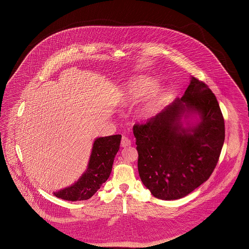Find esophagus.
I'll use <instances>...</instances> for the list:
<instances>
[{"label":"esophagus","instance_id":"1","mask_svg":"<svg viewBox=\"0 0 249 249\" xmlns=\"http://www.w3.org/2000/svg\"><path fill=\"white\" fill-rule=\"evenodd\" d=\"M130 143H131V142H130V140L128 137L122 136V139H121V146H122V147L129 146V145H130Z\"/></svg>","mask_w":249,"mask_h":249}]
</instances>
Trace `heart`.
Masks as SVG:
<instances>
[{"label":"heart","mask_w":249,"mask_h":249,"mask_svg":"<svg viewBox=\"0 0 249 249\" xmlns=\"http://www.w3.org/2000/svg\"><path fill=\"white\" fill-rule=\"evenodd\" d=\"M158 81L147 75H138L126 84L122 103L125 106L140 102L136 109L139 119L146 120L155 117L161 109L165 101L166 91L158 88Z\"/></svg>","instance_id":"1"}]
</instances>
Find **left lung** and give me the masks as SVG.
Segmentation results:
<instances>
[{
    "mask_svg": "<svg viewBox=\"0 0 249 249\" xmlns=\"http://www.w3.org/2000/svg\"><path fill=\"white\" fill-rule=\"evenodd\" d=\"M138 172L142 184L160 200L189 195L210 178L218 161L225 125L212 90L191 76L176 99L145 124L134 125Z\"/></svg>",
    "mask_w": 249,
    "mask_h": 249,
    "instance_id": "left-lung-1",
    "label": "left lung"
}]
</instances>
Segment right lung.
Segmentation results:
<instances>
[{"label": "right lung", "mask_w": 249, "mask_h": 249, "mask_svg": "<svg viewBox=\"0 0 249 249\" xmlns=\"http://www.w3.org/2000/svg\"><path fill=\"white\" fill-rule=\"evenodd\" d=\"M121 135L97 137L86 171L71 186L57 190L53 194L66 201H85L91 198L107 181L118 153Z\"/></svg>", "instance_id": "add662e5"}]
</instances>
